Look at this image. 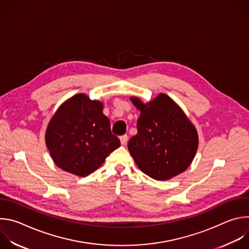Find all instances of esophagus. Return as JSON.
I'll use <instances>...</instances> for the list:
<instances>
[{"label": "esophagus", "mask_w": 249, "mask_h": 249, "mask_svg": "<svg viewBox=\"0 0 249 249\" xmlns=\"http://www.w3.org/2000/svg\"><path fill=\"white\" fill-rule=\"evenodd\" d=\"M120 141H121V144H122V145H126L127 141H128V136H127L126 134L120 136Z\"/></svg>", "instance_id": "esophagus-1"}]
</instances>
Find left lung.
<instances>
[{"mask_svg": "<svg viewBox=\"0 0 249 249\" xmlns=\"http://www.w3.org/2000/svg\"><path fill=\"white\" fill-rule=\"evenodd\" d=\"M131 100L141 114L138 133L127 147L139 168L156 180H166L183 172L198 148L195 127L164 93L146 104L137 97Z\"/></svg>", "mask_w": 249, "mask_h": 249, "instance_id": "1", "label": "left lung"}]
</instances>
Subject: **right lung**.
<instances>
[{
  "label": "right lung",
  "instance_id": "1",
  "mask_svg": "<svg viewBox=\"0 0 249 249\" xmlns=\"http://www.w3.org/2000/svg\"><path fill=\"white\" fill-rule=\"evenodd\" d=\"M46 146L60 168L86 176L98 168L120 140L111 133L102 103L80 93L64 102L46 130Z\"/></svg>",
  "mask_w": 249,
  "mask_h": 249
}]
</instances>
